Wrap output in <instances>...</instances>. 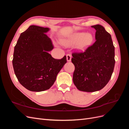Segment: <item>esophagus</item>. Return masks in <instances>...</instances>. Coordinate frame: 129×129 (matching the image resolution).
<instances>
[{
	"instance_id": "obj_1",
	"label": "esophagus",
	"mask_w": 129,
	"mask_h": 129,
	"mask_svg": "<svg viewBox=\"0 0 129 129\" xmlns=\"http://www.w3.org/2000/svg\"><path fill=\"white\" fill-rule=\"evenodd\" d=\"M72 59V55L71 54H67V61H71Z\"/></svg>"
}]
</instances>
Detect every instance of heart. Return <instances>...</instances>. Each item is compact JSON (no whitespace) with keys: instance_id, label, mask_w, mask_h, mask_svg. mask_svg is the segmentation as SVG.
<instances>
[{"instance_id":"heart-1","label":"heart","mask_w":129,"mask_h":129,"mask_svg":"<svg viewBox=\"0 0 129 129\" xmlns=\"http://www.w3.org/2000/svg\"><path fill=\"white\" fill-rule=\"evenodd\" d=\"M93 41V37L91 34H85L84 33H77L73 34L69 39L63 40L62 44L71 46L76 44V48L83 49L85 47L90 45Z\"/></svg>"}]
</instances>
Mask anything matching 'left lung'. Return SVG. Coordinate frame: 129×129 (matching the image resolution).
<instances>
[{"label": "left lung", "instance_id": "obj_1", "mask_svg": "<svg viewBox=\"0 0 129 129\" xmlns=\"http://www.w3.org/2000/svg\"><path fill=\"white\" fill-rule=\"evenodd\" d=\"M96 29V41L84 52H73L75 66L73 80L80 91L94 92L103 88L111 79L115 67V47L111 35L100 25Z\"/></svg>", "mask_w": 129, "mask_h": 129}]
</instances>
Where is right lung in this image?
Masks as SVG:
<instances>
[{
	"mask_svg": "<svg viewBox=\"0 0 129 129\" xmlns=\"http://www.w3.org/2000/svg\"><path fill=\"white\" fill-rule=\"evenodd\" d=\"M48 30L47 27L30 26L21 33L14 47V73L20 83L30 91L49 89L67 62L66 55L61 59H55L48 53L54 47L45 33Z\"/></svg>",
	"mask_w": 129,
	"mask_h": 129,
	"instance_id": "right-lung-1",
	"label": "right lung"
}]
</instances>
